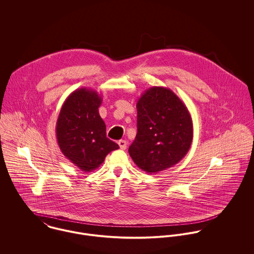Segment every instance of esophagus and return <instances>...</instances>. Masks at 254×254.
I'll return each mask as SVG.
<instances>
[{
	"mask_svg": "<svg viewBox=\"0 0 254 254\" xmlns=\"http://www.w3.org/2000/svg\"><path fill=\"white\" fill-rule=\"evenodd\" d=\"M118 145H119L121 149H126V147H127V142H126L125 140H120V141L118 142Z\"/></svg>",
	"mask_w": 254,
	"mask_h": 254,
	"instance_id": "1",
	"label": "esophagus"
}]
</instances>
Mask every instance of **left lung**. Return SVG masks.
<instances>
[{"label": "left lung", "mask_w": 254, "mask_h": 254, "mask_svg": "<svg viewBox=\"0 0 254 254\" xmlns=\"http://www.w3.org/2000/svg\"><path fill=\"white\" fill-rule=\"evenodd\" d=\"M138 132L129 154L136 165L153 174L177 164L188 153L193 137L186 105L170 89L153 86L137 102Z\"/></svg>", "instance_id": "obj_1"}]
</instances>
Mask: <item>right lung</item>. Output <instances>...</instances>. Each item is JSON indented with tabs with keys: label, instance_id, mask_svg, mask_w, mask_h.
I'll use <instances>...</instances> for the list:
<instances>
[{
	"label": "right lung",
	"instance_id": "right-lung-1",
	"mask_svg": "<svg viewBox=\"0 0 254 254\" xmlns=\"http://www.w3.org/2000/svg\"><path fill=\"white\" fill-rule=\"evenodd\" d=\"M103 98L92 89L80 88L64 101L56 126L63 154L84 172L96 170L119 145L107 138L106 124L99 113Z\"/></svg>",
	"mask_w": 254,
	"mask_h": 254
}]
</instances>
